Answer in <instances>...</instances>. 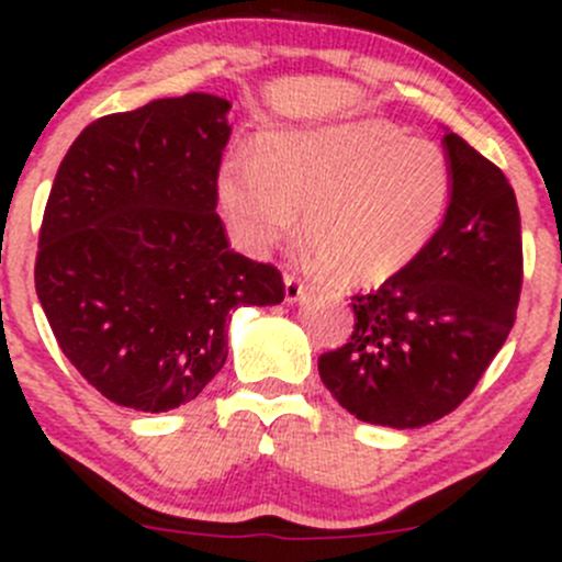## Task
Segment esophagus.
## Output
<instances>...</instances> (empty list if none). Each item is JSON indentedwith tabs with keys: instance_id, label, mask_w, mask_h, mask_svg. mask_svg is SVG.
<instances>
[{
	"instance_id": "1",
	"label": "esophagus",
	"mask_w": 562,
	"mask_h": 562,
	"mask_svg": "<svg viewBox=\"0 0 562 562\" xmlns=\"http://www.w3.org/2000/svg\"><path fill=\"white\" fill-rule=\"evenodd\" d=\"M304 299V282L299 277L288 274L285 277V302L288 304H299Z\"/></svg>"
}]
</instances>
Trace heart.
<instances>
[{"label": "heart", "mask_w": 562, "mask_h": 562, "mask_svg": "<svg viewBox=\"0 0 562 562\" xmlns=\"http://www.w3.org/2000/svg\"><path fill=\"white\" fill-rule=\"evenodd\" d=\"M451 198L449 160L432 140L378 119L277 130L258 151L217 168V203L236 245L263 255L304 239L350 285L402 274L440 231Z\"/></svg>", "instance_id": "b5f03b06"}]
</instances>
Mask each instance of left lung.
<instances>
[{
  "label": "left lung",
  "instance_id": "8db88e82",
  "mask_svg": "<svg viewBox=\"0 0 562 562\" xmlns=\"http://www.w3.org/2000/svg\"><path fill=\"white\" fill-rule=\"evenodd\" d=\"M451 198L416 263L353 296V337L317 359L359 422L416 429L451 413L506 345L522 288L517 195L497 166L443 127Z\"/></svg>",
  "mask_w": 562,
  "mask_h": 562
}]
</instances>
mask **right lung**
<instances>
[{
	"label": "right lung",
	"mask_w": 562,
	"mask_h": 562,
	"mask_svg": "<svg viewBox=\"0 0 562 562\" xmlns=\"http://www.w3.org/2000/svg\"><path fill=\"white\" fill-rule=\"evenodd\" d=\"M228 100L192 92L89 124L40 228L37 299L70 364L111 402L166 413L228 359V315L282 302L274 266L217 217Z\"/></svg>",
	"instance_id": "add662e5"
}]
</instances>
